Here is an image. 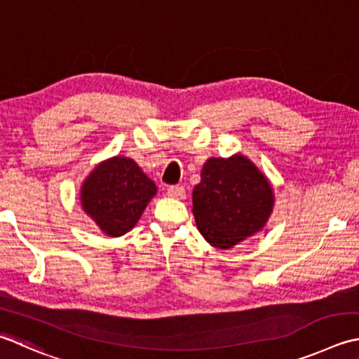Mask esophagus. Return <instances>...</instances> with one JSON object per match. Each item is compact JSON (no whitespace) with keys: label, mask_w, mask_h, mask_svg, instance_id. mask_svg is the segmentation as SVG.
Listing matches in <instances>:
<instances>
[{"label":"esophagus","mask_w":359,"mask_h":359,"mask_svg":"<svg viewBox=\"0 0 359 359\" xmlns=\"http://www.w3.org/2000/svg\"><path fill=\"white\" fill-rule=\"evenodd\" d=\"M166 193L170 198L174 199H184L185 198V188L184 187H179V185H172L166 189Z\"/></svg>","instance_id":"obj_1"}]
</instances>
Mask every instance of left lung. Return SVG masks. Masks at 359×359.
Here are the masks:
<instances>
[{
    "instance_id": "left-lung-1",
    "label": "left lung",
    "mask_w": 359,
    "mask_h": 359,
    "mask_svg": "<svg viewBox=\"0 0 359 359\" xmlns=\"http://www.w3.org/2000/svg\"><path fill=\"white\" fill-rule=\"evenodd\" d=\"M272 205L269 182L243 156L207 160L193 189L196 224L217 249H230L262 230Z\"/></svg>"
}]
</instances>
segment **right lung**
<instances>
[{
	"label": "right lung",
	"instance_id": "obj_1",
	"mask_svg": "<svg viewBox=\"0 0 359 359\" xmlns=\"http://www.w3.org/2000/svg\"><path fill=\"white\" fill-rule=\"evenodd\" d=\"M157 191L135 161L115 157L104 161L82 187V207L110 236L129 231Z\"/></svg>",
	"mask_w": 359,
	"mask_h": 359
}]
</instances>
